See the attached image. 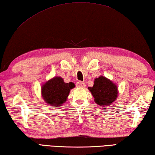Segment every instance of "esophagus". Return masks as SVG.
Returning <instances> with one entry per match:
<instances>
[{"mask_svg":"<svg viewBox=\"0 0 155 155\" xmlns=\"http://www.w3.org/2000/svg\"><path fill=\"white\" fill-rule=\"evenodd\" d=\"M76 86L78 88H85L86 87V84L82 82H78L76 83Z\"/></svg>","mask_w":155,"mask_h":155,"instance_id":"34e87169","label":"esophagus"}]
</instances>
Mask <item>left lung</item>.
I'll use <instances>...</instances> for the list:
<instances>
[{"label": "left lung", "instance_id": "8db88e82", "mask_svg": "<svg viewBox=\"0 0 155 155\" xmlns=\"http://www.w3.org/2000/svg\"><path fill=\"white\" fill-rule=\"evenodd\" d=\"M94 97V101L99 106H108L115 101L118 97L117 84L104 76L94 79L93 87H88Z\"/></svg>", "mask_w": 155, "mask_h": 155}]
</instances>
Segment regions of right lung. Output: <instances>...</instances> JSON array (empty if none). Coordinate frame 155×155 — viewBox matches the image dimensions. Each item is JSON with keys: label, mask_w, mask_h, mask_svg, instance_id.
<instances>
[{"label": "right lung", "mask_w": 155, "mask_h": 155, "mask_svg": "<svg viewBox=\"0 0 155 155\" xmlns=\"http://www.w3.org/2000/svg\"><path fill=\"white\" fill-rule=\"evenodd\" d=\"M75 86L74 83H65L61 77L56 76L42 84V98L53 107H59L67 101L70 91Z\"/></svg>", "instance_id": "obj_1"}]
</instances>
